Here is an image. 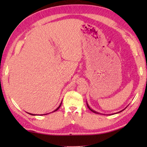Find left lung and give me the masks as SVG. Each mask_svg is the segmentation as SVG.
Masks as SVG:
<instances>
[{"mask_svg": "<svg viewBox=\"0 0 147 147\" xmlns=\"http://www.w3.org/2000/svg\"><path fill=\"white\" fill-rule=\"evenodd\" d=\"M86 104H87V106H88V109H90V111H92L93 112H94V113H95V114H100V113H99V112H96V111H95L94 110H93V109H91V108H90V106L88 105V102H86ZM126 107L125 108V109H126ZM123 109V110H122V111H119V112H117V113H115V114H117V113H119V112H122V111H123L124 110V109Z\"/></svg>", "mask_w": 147, "mask_h": 147, "instance_id": "left-lung-1", "label": "left lung"}]
</instances>
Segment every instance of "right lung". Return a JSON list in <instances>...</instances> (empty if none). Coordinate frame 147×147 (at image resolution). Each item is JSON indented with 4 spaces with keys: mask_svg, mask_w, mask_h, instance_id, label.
Listing matches in <instances>:
<instances>
[{
    "mask_svg": "<svg viewBox=\"0 0 147 147\" xmlns=\"http://www.w3.org/2000/svg\"><path fill=\"white\" fill-rule=\"evenodd\" d=\"M61 104H62V102H61V104H60V105H59V107L57 108V109H55V110H54V111H53V112H55V111H57V110H58V109H59V108H60V107H61ZM27 113L28 114H30V115H36V114H31V113H28V112H27ZM47 114H40V115H47Z\"/></svg>",
    "mask_w": 147,
    "mask_h": 147,
    "instance_id": "add662e5",
    "label": "right lung"
}]
</instances>
